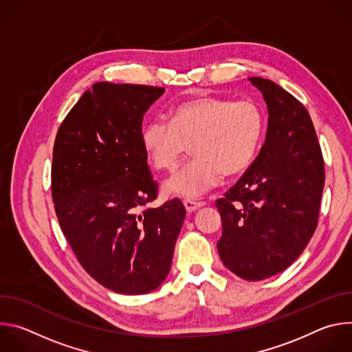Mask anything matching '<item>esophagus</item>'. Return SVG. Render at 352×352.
I'll use <instances>...</instances> for the list:
<instances>
[{"instance_id":"34e87169","label":"esophagus","mask_w":352,"mask_h":352,"mask_svg":"<svg viewBox=\"0 0 352 352\" xmlns=\"http://www.w3.org/2000/svg\"><path fill=\"white\" fill-rule=\"evenodd\" d=\"M184 206H185V209H186L188 213H193V212L197 210L199 208H202L204 204L195 202V200H190V199H185V200H184Z\"/></svg>"}]
</instances>
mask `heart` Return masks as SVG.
Instances as JSON below:
<instances>
[{
    "label": "heart",
    "instance_id": "heart-1",
    "mask_svg": "<svg viewBox=\"0 0 352 352\" xmlns=\"http://www.w3.org/2000/svg\"><path fill=\"white\" fill-rule=\"evenodd\" d=\"M263 129V113L256 103L206 96L178 104L170 121L150 120L140 142L148 163L159 171L174 170L190 142L193 157L166 181L164 190L195 199L216 188L223 174L238 175L250 167Z\"/></svg>",
    "mask_w": 352,
    "mask_h": 352
}]
</instances>
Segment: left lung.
<instances>
[{
    "label": "left lung",
    "mask_w": 352,
    "mask_h": 352,
    "mask_svg": "<svg viewBox=\"0 0 352 352\" xmlns=\"http://www.w3.org/2000/svg\"><path fill=\"white\" fill-rule=\"evenodd\" d=\"M263 94L269 122L259 156L219 199L217 250L238 277L259 281L281 273L304 252L319 217L324 164L307 109L277 83L249 78Z\"/></svg>",
    "instance_id": "left-lung-1"
}]
</instances>
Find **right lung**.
<instances>
[{
    "instance_id": "right-lung-1",
    "label": "right lung",
    "mask_w": 352,
    "mask_h": 352,
    "mask_svg": "<svg viewBox=\"0 0 352 352\" xmlns=\"http://www.w3.org/2000/svg\"><path fill=\"white\" fill-rule=\"evenodd\" d=\"M163 87L97 82L63 121L53 152L52 192L64 235L103 287L147 294L167 277L185 208L156 199L140 135Z\"/></svg>"
}]
</instances>
